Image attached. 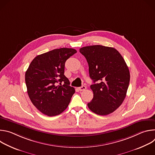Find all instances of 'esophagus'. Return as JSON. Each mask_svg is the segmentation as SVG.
<instances>
[{
  "label": "esophagus",
  "instance_id": "esophagus-1",
  "mask_svg": "<svg viewBox=\"0 0 155 155\" xmlns=\"http://www.w3.org/2000/svg\"><path fill=\"white\" fill-rule=\"evenodd\" d=\"M86 89V87L85 86H81V87H78V90L80 91H84Z\"/></svg>",
  "mask_w": 155,
  "mask_h": 155
}]
</instances>
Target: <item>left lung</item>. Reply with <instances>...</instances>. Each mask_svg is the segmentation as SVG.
I'll return each mask as SVG.
<instances>
[{"mask_svg":"<svg viewBox=\"0 0 155 155\" xmlns=\"http://www.w3.org/2000/svg\"><path fill=\"white\" fill-rule=\"evenodd\" d=\"M80 52L86 59L94 83L90 86L94 96L88 108L99 115L112 113L124 100L129 84L124 59L115 48L99 45L83 47Z\"/></svg>","mask_w":155,"mask_h":155,"instance_id":"8db88e82","label":"left lung"}]
</instances>
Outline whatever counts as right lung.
<instances>
[{"label": "right lung", "instance_id": "1", "mask_svg": "<svg viewBox=\"0 0 155 155\" xmlns=\"http://www.w3.org/2000/svg\"><path fill=\"white\" fill-rule=\"evenodd\" d=\"M76 53L73 48L54 49L38 55L31 62L25 74L28 94L42 114L56 116L68 107L75 89L64 75L65 62Z\"/></svg>", "mask_w": 155, "mask_h": 155}]
</instances>
